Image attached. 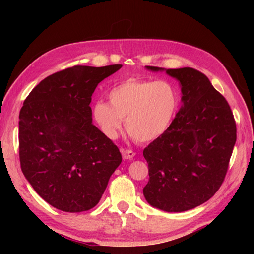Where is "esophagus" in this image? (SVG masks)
<instances>
[{
  "instance_id": "obj_1",
  "label": "esophagus",
  "mask_w": 254,
  "mask_h": 254,
  "mask_svg": "<svg viewBox=\"0 0 254 254\" xmlns=\"http://www.w3.org/2000/svg\"><path fill=\"white\" fill-rule=\"evenodd\" d=\"M121 154L123 159H132L134 156H135V152H133L131 149H126L121 148Z\"/></svg>"
}]
</instances>
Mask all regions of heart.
<instances>
[{
  "instance_id": "obj_1",
  "label": "heart",
  "mask_w": 254,
  "mask_h": 254,
  "mask_svg": "<svg viewBox=\"0 0 254 254\" xmlns=\"http://www.w3.org/2000/svg\"><path fill=\"white\" fill-rule=\"evenodd\" d=\"M109 101L99 100L93 108L101 130L115 138L126 120L127 133L139 143L153 142L168 132L180 108L178 90L166 80L128 78L110 90Z\"/></svg>"
}]
</instances>
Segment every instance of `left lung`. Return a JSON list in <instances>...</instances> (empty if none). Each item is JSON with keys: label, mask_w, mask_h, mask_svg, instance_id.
I'll return each mask as SVG.
<instances>
[{"label": "left lung", "mask_w": 254, "mask_h": 254, "mask_svg": "<svg viewBox=\"0 0 254 254\" xmlns=\"http://www.w3.org/2000/svg\"><path fill=\"white\" fill-rule=\"evenodd\" d=\"M166 72L180 82L183 106L169 131L143 150L149 175L143 193L152 206L178 213L208 201L223 185L237 127L227 100L206 75L192 67Z\"/></svg>", "instance_id": "left-lung-1"}]
</instances>
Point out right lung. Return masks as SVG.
Returning a JSON list of instances; mask_svg holds the SVG:
<instances>
[{
	"label": "right lung",
	"instance_id": "right-lung-1",
	"mask_svg": "<svg viewBox=\"0 0 254 254\" xmlns=\"http://www.w3.org/2000/svg\"><path fill=\"white\" fill-rule=\"evenodd\" d=\"M121 64L75 65L42 79L19 112V161L34 190L51 206L79 213L95 207L120 150L91 121V96Z\"/></svg>",
	"mask_w": 254,
	"mask_h": 254
}]
</instances>
